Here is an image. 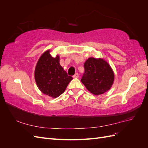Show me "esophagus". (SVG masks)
Wrapping results in <instances>:
<instances>
[{
  "mask_svg": "<svg viewBox=\"0 0 148 148\" xmlns=\"http://www.w3.org/2000/svg\"><path fill=\"white\" fill-rule=\"evenodd\" d=\"M73 78H78V77H79V75H78V73H76L73 76Z\"/></svg>",
  "mask_w": 148,
  "mask_h": 148,
  "instance_id": "esophagus-1",
  "label": "esophagus"
}]
</instances>
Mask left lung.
Wrapping results in <instances>:
<instances>
[{
  "label": "left lung",
  "mask_w": 148,
  "mask_h": 148,
  "mask_svg": "<svg viewBox=\"0 0 148 148\" xmlns=\"http://www.w3.org/2000/svg\"><path fill=\"white\" fill-rule=\"evenodd\" d=\"M84 66L81 81L89 91L99 95L109 90L114 83V74L107 62L91 57L85 62Z\"/></svg>",
  "instance_id": "left-lung-1"
}]
</instances>
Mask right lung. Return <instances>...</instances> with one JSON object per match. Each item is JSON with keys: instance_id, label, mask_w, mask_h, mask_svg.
Returning <instances> with one entry per match:
<instances>
[{"instance_id": "right-lung-1", "label": "right lung", "mask_w": 148, "mask_h": 148, "mask_svg": "<svg viewBox=\"0 0 148 148\" xmlns=\"http://www.w3.org/2000/svg\"><path fill=\"white\" fill-rule=\"evenodd\" d=\"M59 60V56L53 57L47 51L40 57L35 69V80L40 91L52 97L62 95L73 79L60 66Z\"/></svg>"}]
</instances>
